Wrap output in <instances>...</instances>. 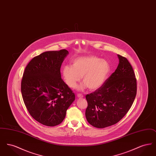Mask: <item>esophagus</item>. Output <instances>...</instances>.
<instances>
[{"label":"esophagus","instance_id":"1","mask_svg":"<svg viewBox=\"0 0 156 156\" xmlns=\"http://www.w3.org/2000/svg\"><path fill=\"white\" fill-rule=\"evenodd\" d=\"M77 97H78V98H82L83 97V95H82L81 94H77Z\"/></svg>","mask_w":156,"mask_h":156}]
</instances>
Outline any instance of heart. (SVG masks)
I'll return each mask as SVG.
<instances>
[{"mask_svg":"<svg viewBox=\"0 0 156 156\" xmlns=\"http://www.w3.org/2000/svg\"><path fill=\"white\" fill-rule=\"evenodd\" d=\"M110 71L111 66L106 60L90 55L75 59L73 66L66 65L62 67L61 73L69 87H75L82 76L84 83L78 89L83 90L88 87L90 90H95L104 84Z\"/></svg>","mask_w":156,"mask_h":156,"instance_id":"b5f03b06","label":"heart"}]
</instances>
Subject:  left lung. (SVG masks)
<instances>
[{
	"instance_id": "obj_1",
	"label": "left lung",
	"mask_w": 156,
	"mask_h": 156,
	"mask_svg": "<svg viewBox=\"0 0 156 156\" xmlns=\"http://www.w3.org/2000/svg\"><path fill=\"white\" fill-rule=\"evenodd\" d=\"M115 71L95 92L86 95L85 116L90 125L105 128L117 123L130 109L137 92V82L129 61L118 54Z\"/></svg>"
}]
</instances>
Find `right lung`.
Listing matches in <instances>:
<instances>
[{"label":"right lung","instance_id":"add662e5","mask_svg":"<svg viewBox=\"0 0 156 156\" xmlns=\"http://www.w3.org/2000/svg\"><path fill=\"white\" fill-rule=\"evenodd\" d=\"M69 54L66 50L45 51L26 67L21 83L23 99L30 115L47 126L60 124L75 94L61 79L60 68Z\"/></svg>","mask_w":156,"mask_h":156}]
</instances>
